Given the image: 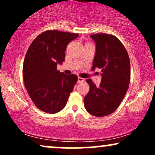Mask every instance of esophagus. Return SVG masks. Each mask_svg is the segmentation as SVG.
Wrapping results in <instances>:
<instances>
[{
  "mask_svg": "<svg viewBox=\"0 0 155 155\" xmlns=\"http://www.w3.org/2000/svg\"><path fill=\"white\" fill-rule=\"evenodd\" d=\"M84 81V79H83V78H81V77H78V82L79 83H81V82H83V81Z\"/></svg>",
  "mask_w": 155,
  "mask_h": 155,
  "instance_id": "34e87169",
  "label": "esophagus"
}]
</instances>
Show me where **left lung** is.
<instances>
[{"label":"left lung","instance_id":"8db88e82","mask_svg":"<svg viewBox=\"0 0 155 155\" xmlns=\"http://www.w3.org/2000/svg\"><path fill=\"white\" fill-rule=\"evenodd\" d=\"M96 44L92 70L101 69L100 86L87 79L90 90L84 98L86 110L93 116L111 114L118 108L129 87L130 63L125 47L114 35L97 33L90 35Z\"/></svg>","mask_w":155,"mask_h":155}]
</instances>
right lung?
<instances>
[{"instance_id":"obj_1","label":"right lung","mask_w":155,"mask_h":155,"mask_svg":"<svg viewBox=\"0 0 155 155\" xmlns=\"http://www.w3.org/2000/svg\"><path fill=\"white\" fill-rule=\"evenodd\" d=\"M78 33L48 30L33 41L23 63V81L28 95L36 107L49 114L63 109L78 77L57 69L65 60L68 44Z\"/></svg>"}]
</instances>
